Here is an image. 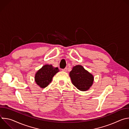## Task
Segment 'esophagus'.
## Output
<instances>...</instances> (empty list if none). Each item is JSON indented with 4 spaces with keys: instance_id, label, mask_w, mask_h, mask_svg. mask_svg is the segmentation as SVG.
<instances>
[{
    "instance_id": "obj_1",
    "label": "esophagus",
    "mask_w": 129,
    "mask_h": 129,
    "mask_svg": "<svg viewBox=\"0 0 129 129\" xmlns=\"http://www.w3.org/2000/svg\"><path fill=\"white\" fill-rule=\"evenodd\" d=\"M62 70L63 71L66 72V71H67V68H65L64 69H62Z\"/></svg>"
}]
</instances>
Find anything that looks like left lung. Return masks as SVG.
<instances>
[{
    "instance_id": "8db88e82",
    "label": "left lung",
    "mask_w": 129,
    "mask_h": 129,
    "mask_svg": "<svg viewBox=\"0 0 129 129\" xmlns=\"http://www.w3.org/2000/svg\"><path fill=\"white\" fill-rule=\"evenodd\" d=\"M69 76L73 85L80 91L88 90L94 80L93 76L81 65L73 67Z\"/></svg>"
}]
</instances>
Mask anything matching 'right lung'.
Returning <instances> with one entry per match:
<instances>
[{
  "label": "right lung",
  "instance_id": "right-lung-1",
  "mask_svg": "<svg viewBox=\"0 0 129 129\" xmlns=\"http://www.w3.org/2000/svg\"><path fill=\"white\" fill-rule=\"evenodd\" d=\"M59 71L58 67L54 68L51 65H45L36 73L35 81L37 84L44 88L51 83L53 77Z\"/></svg>",
  "mask_w": 129,
  "mask_h": 129
}]
</instances>
